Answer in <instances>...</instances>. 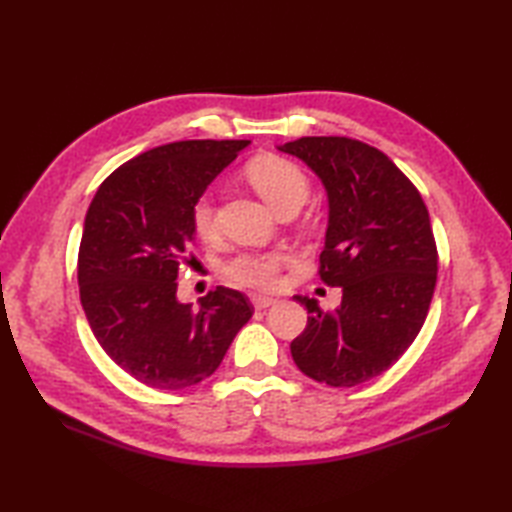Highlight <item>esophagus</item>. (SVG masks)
<instances>
[{"label":"esophagus","instance_id":"obj_1","mask_svg":"<svg viewBox=\"0 0 512 512\" xmlns=\"http://www.w3.org/2000/svg\"><path fill=\"white\" fill-rule=\"evenodd\" d=\"M250 301H253V306L257 310H266V308L275 306V303H277L275 297H268V295H253V297H250Z\"/></svg>","mask_w":512,"mask_h":512}]
</instances>
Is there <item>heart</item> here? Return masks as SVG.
<instances>
[{
  "instance_id": "heart-1",
  "label": "heart",
  "mask_w": 512,
  "mask_h": 512,
  "mask_svg": "<svg viewBox=\"0 0 512 512\" xmlns=\"http://www.w3.org/2000/svg\"><path fill=\"white\" fill-rule=\"evenodd\" d=\"M246 180L253 184V189L273 206L275 211L286 209V206H301L308 200L310 182L303 169L295 162L264 154L257 156L244 167ZM191 220L195 233L209 239L215 235V211L209 195H200L191 206ZM284 262L281 253H244L231 259L226 266V273L231 275L239 284L268 288L277 281L279 266Z\"/></svg>"
}]
</instances>
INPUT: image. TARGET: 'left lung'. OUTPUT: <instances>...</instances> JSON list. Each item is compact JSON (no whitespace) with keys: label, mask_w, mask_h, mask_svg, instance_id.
I'll use <instances>...</instances> for the list:
<instances>
[{"label":"left lung","mask_w":512,"mask_h":512,"mask_svg":"<svg viewBox=\"0 0 512 512\" xmlns=\"http://www.w3.org/2000/svg\"><path fill=\"white\" fill-rule=\"evenodd\" d=\"M317 173L328 193L319 275L341 288L330 312L295 297L308 325L290 343L303 374L330 387L380 376L416 339L436 290L438 250L418 189L383 151L343 136L279 145Z\"/></svg>","instance_id":"1"}]
</instances>
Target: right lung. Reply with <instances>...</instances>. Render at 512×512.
Returning a JSON list of instances; mask_svg holds the SVG:
<instances>
[{
  "label": "right lung",
  "instance_id": "right-lung-1",
  "mask_svg": "<svg viewBox=\"0 0 512 512\" xmlns=\"http://www.w3.org/2000/svg\"><path fill=\"white\" fill-rule=\"evenodd\" d=\"M250 140H180L132 158L85 215L79 290L112 361L143 385L176 391L211 376L253 317L239 290L178 301V266L195 244L191 206Z\"/></svg>",
  "mask_w": 512,
  "mask_h": 512
}]
</instances>
